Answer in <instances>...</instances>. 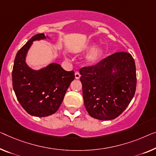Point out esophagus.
I'll use <instances>...</instances> for the list:
<instances>
[{
	"label": "esophagus",
	"mask_w": 156,
	"mask_h": 156,
	"mask_svg": "<svg viewBox=\"0 0 156 156\" xmlns=\"http://www.w3.org/2000/svg\"><path fill=\"white\" fill-rule=\"evenodd\" d=\"M80 73H79L78 71H76V73H75V78H76V79H79V78H80Z\"/></svg>",
	"instance_id": "1"
}]
</instances>
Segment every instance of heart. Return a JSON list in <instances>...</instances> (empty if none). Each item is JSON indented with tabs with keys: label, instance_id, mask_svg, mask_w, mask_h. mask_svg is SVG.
<instances>
[{
	"label": "heart",
	"instance_id": "obj_1",
	"mask_svg": "<svg viewBox=\"0 0 156 156\" xmlns=\"http://www.w3.org/2000/svg\"><path fill=\"white\" fill-rule=\"evenodd\" d=\"M94 45L90 46V47H88L87 48V51L92 50L93 48H94ZM101 52L102 51L100 48H97L94 49V50H92V52L90 53L89 55L87 56V62H89V63H92V64L97 62L101 57Z\"/></svg>",
	"mask_w": 156,
	"mask_h": 156
}]
</instances>
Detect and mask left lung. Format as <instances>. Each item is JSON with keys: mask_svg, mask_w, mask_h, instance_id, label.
<instances>
[{"mask_svg": "<svg viewBox=\"0 0 156 156\" xmlns=\"http://www.w3.org/2000/svg\"><path fill=\"white\" fill-rule=\"evenodd\" d=\"M80 73L85 108L96 119H115L135 94V62L128 52H115L96 65L83 67Z\"/></svg>", "mask_w": 156, "mask_h": 156, "instance_id": "left-lung-1", "label": "left lung"}]
</instances>
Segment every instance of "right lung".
<instances>
[{
	"label": "right lung",
	"instance_id": "right-lung-1",
	"mask_svg": "<svg viewBox=\"0 0 156 156\" xmlns=\"http://www.w3.org/2000/svg\"><path fill=\"white\" fill-rule=\"evenodd\" d=\"M45 38L44 34H38L27 41L16 55L12 73L13 90L19 102L29 114L36 117L54 114L75 78L73 71H65L57 63L38 71L28 66L25 59L33 41Z\"/></svg>",
	"mask_w": 156,
	"mask_h": 156
}]
</instances>
